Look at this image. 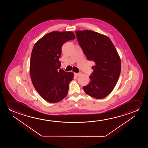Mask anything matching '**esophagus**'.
Listing matches in <instances>:
<instances>
[{"instance_id":"34e87169","label":"esophagus","mask_w":148,"mask_h":148,"mask_svg":"<svg viewBox=\"0 0 148 148\" xmlns=\"http://www.w3.org/2000/svg\"><path fill=\"white\" fill-rule=\"evenodd\" d=\"M81 73H80V72H79V73H74V75H75V76H77V77H78V76H79L81 75Z\"/></svg>"}]
</instances>
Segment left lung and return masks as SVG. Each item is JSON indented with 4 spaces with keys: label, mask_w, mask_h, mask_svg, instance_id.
Returning a JSON list of instances; mask_svg holds the SVG:
<instances>
[{
    "label": "left lung",
    "mask_w": 148,
    "mask_h": 148,
    "mask_svg": "<svg viewBox=\"0 0 148 148\" xmlns=\"http://www.w3.org/2000/svg\"><path fill=\"white\" fill-rule=\"evenodd\" d=\"M77 40L88 61L95 63L90 81L83 86L85 93L97 99H103L113 90L119 79L121 63L110 39L90 30L76 31Z\"/></svg>",
    "instance_id": "1"
}]
</instances>
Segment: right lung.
Returning a JSON list of instances; mask_svg holds the SVG:
<instances>
[{
  "label": "right lung",
  "instance_id": "1",
  "mask_svg": "<svg viewBox=\"0 0 148 148\" xmlns=\"http://www.w3.org/2000/svg\"><path fill=\"white\" fill-rule=\"evenodd\" d=\"M75 38L71 31H53L35 43L31 56L30 73L33 85L45 101L55 103L67 95L73 72L60 69L62 47Z\"/></svg>",
  "mask_w": 148,
  "mask_h": 148
}]
</instances>
